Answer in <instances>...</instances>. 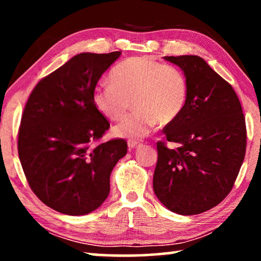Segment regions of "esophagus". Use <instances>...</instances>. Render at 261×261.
<instances>
[{
    "label": "esophagus",
    "mask_w": 261,
    "mask_h": 261,
    "mask_svg": "<svg viewBox=\"0 0 261 261\" xmlns=\"http://www.w3.org/2000/svg\"><path fill=\"white\" fill-rule=\"evenodd\" d=\"M139 145H140V143H139V141H137V140H129V141H127V146H129L130 149H134L136 147H138Z\"/></svg>",
    "instance_id": "1"
}]
</instances>
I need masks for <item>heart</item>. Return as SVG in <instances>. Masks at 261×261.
Segmentation results:
<instances>
[{
    "mask_svg": "<svg viewBox=\"0 0 261 261\" xmlns=\"http://www.w3.org/2000/svg\"><path fill=\"white\" fill-rule=\"evenodd\" d=\"M110 84L98 86L92 102L109 121L124 117L132 100L136 112L114 127L121 138H144L161 125L173 123L185 107L188 82L179 69L149 56H134L115 65Z\"/></svg>",
    "mask_w": 261,
    "mask_h": 261,
    "instance_id": "b5f03b06",
    "label": "heart"
}]
</instances>
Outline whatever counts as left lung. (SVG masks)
Wrapping results in <instances>:
<instances>
[{"instance_id":"obj_1","label":"left lung","mask_w":261,"mask_h":261,"mask_svg":"<svg viewBox=\"0 0 261 261\" xmlns=\"http://www.w3.org/2000/svg\"><path fill=\"white\" fill-rule=\"evenodd\" d=\"M182 69L188 99L182 114L159 141L154 193L168 210L194 215L220 204L231 191L244 161L246 126L230 84L196 55L165 56Z\"/></svg>"}]
</instances>
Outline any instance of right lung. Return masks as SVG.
Returning <instances> with one entry per match:
<instances>
[{"label": "right lung", "mask_w": 261, "mask_h": 261, "mask_svg": "<svg viewBox=\"0 0 261 261\" xmlns=\"http://www.w3.org/2000/svg\"><path fill=\"white\" fill-rule=\"evenodd\" d=\"M121 51L82 53L37 84L18 131V155L39 199L67 215H85L107 199L110 174L125 156L124 139L93 146L109 122L92 102L102 73Z\"/></svg>", "instance_id": "add662e5"}]
</instances>
